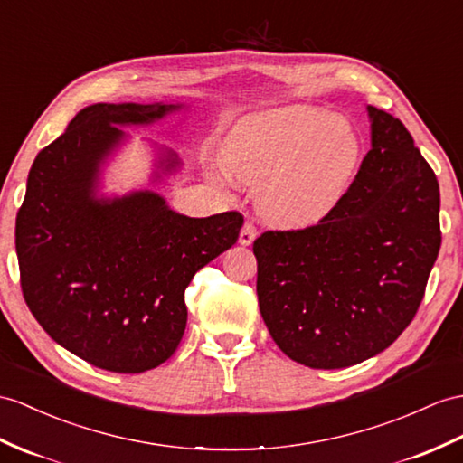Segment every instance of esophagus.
Returning <instances> with one entry per match:
<instances>
[{
  "mask_svg": "<svg viewBox=\"0 0 463 463\" xmlns=\"http://www.w3.org/2000/svg\"><path fill=\"white\" fill-rule=\"evenodd\" d=\"M255 238H257V230L253 228V223L247 222L240 232V243L241 245H251L255 241Z\"/></svg>",
  "mask_w": 463,
  "mask_h": 463,
  "instance_id": "obj_1",
  "label": "esophagus"
}]
</instances>
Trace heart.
<instances>
[{
  "label": "heart",
  "instance_id": "heart-1",
  "mask_svg": "<svg viewBox=\"0 0 463 463\" xmlns=\"http://www.w3.org/2000/svg\"><path fill=\"white\" fill-rule=\"evenodd\" d=\"M213 166L218 184L259 186V208L280 223L328 213L352 188L364 145L352 123L312 106L263 111L240 123Z\"/></svg>",
  "mask_w": 463,
  "mask_h": 463
}]
</instances>
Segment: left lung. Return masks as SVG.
Returning <instances> with one entry per match:
<instances>
[{"label":"left lung","mask_w":463,"mask_h":463,"mask_svg":"<svg viewBox=\"0 0 463 463\" xmlns=\"http://www.w3.org/2000/svg\"><path fill=\"white\" fill-rule=\"evenodd\" d=\"M371 149L310 228L253 243L259 310L292 362L342 369L381 354L419 310L442 243L436 175L412 135L367 106Z\"/></svg>","instance_id":"1"}]
</instances>
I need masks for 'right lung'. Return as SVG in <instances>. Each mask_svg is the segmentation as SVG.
<instances>
[{"mask_svg": "<svg viewBox=\"0 0 463 463\" xmlns=\"http://www.w3.org/2000/svg\"><path fill=\"white\" fill-rule=\"evenodd\" d=\"M188 111L180 101L86 106L29 171L15 222L25 302L56 344L99 369L143 373L165 364L186 328L190 280L238 241L241 213L188 218L155 193L183 161L151 139H143L153 155L146 183L106 190L108 166L133 141L121 128Z\"/></svg>", "mask_w": 463, "mask_h": 463, "instance_id": "obj_1", "label": "right lung"}]
</instances>
